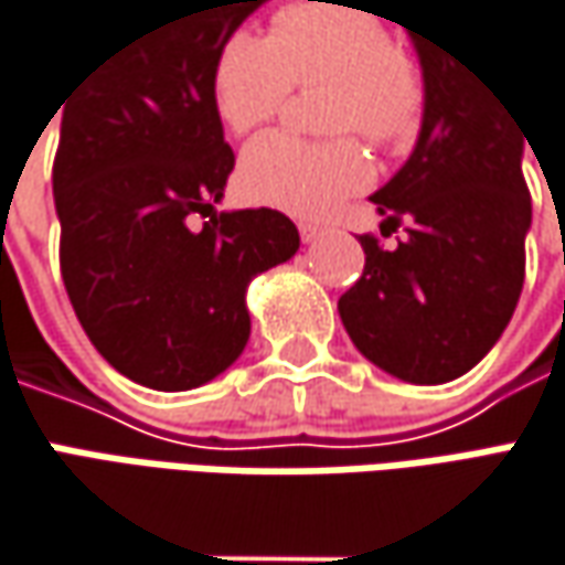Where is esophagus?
Segmentation results:
<instances>
[{
    "label": "esophagus",
    "instance_id": "obj_1",
    "mask_svg": "<svg viewBox=\"0 0 565 565\" xmlns=\"http://www.w3.org/2000/svg\"><path fill=\"white\" fill-rule=\"evenodd\" d=\"M322 234H326L322 224H316V221H300V236H303V243H312V239H319Z\"/></svg>",
    "mask_w": 565,
    "mask_h": 565
}]
</instances>
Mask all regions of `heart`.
<instances>
[{
	"label": "heart",
	"instance_id": "b5f03b06",
	"mask_svg": "<svg viewBox=\"0 0 565 565\" xmlns=\"http://www.w3.org/2000/svg\"><path fill=\"white\" fill-rule=\"evenodd\" d=\"M329 85L326 129L360 132L395 148L417 136L427 78L417 56L395 43L373 9L351 2H297L271 18L268 38L234 31L211 72L214 110L231 132H253L284 110L294 87ZM373 177L354 138H256L239 160V189L258 205L319 217Z\"/></svg>",
	"mask_w": 565,
	"mask_h": 565
}]
</instances>
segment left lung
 <instances>
[{"mask_svg":"<svg viewBox=\"0 0 565 565\" xmlns=\"http://www.w3.org/2000/svg\"><path fill=\"white\" fill-rule=\"evenodd\" d=\"M427 78L414 154L373 192L385 249L363 234V275L338 312L356 351L380 370L439 385L458 380L500 341L525 284L531 192L525 141L500 94L429 21L402 24Z\"/></svg>","mask_w":565,"mask_h":565,"instance_id":"left-lung-1","label":"left lung"}]
</instances>
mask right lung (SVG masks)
Masks as SVG:
<instances>
[{"instance_id":"obj_1","label":"right lung","mask_w":565,"mask_h":565,"mask_svg":"<svg viewBox=\"0 0 565 565\" xmlns=\"http://www.w3.org/2000/svg\"><path fill=\"white\" fill-rule=\"evenodd\" d=\"M167 2L60 104L53 199L62 284L97 354L138 385L183 392L243 354L246 287L300 234L275 209L214 211L236 160L214 56L265 0Z\"/></svg>"}]
</instances>
